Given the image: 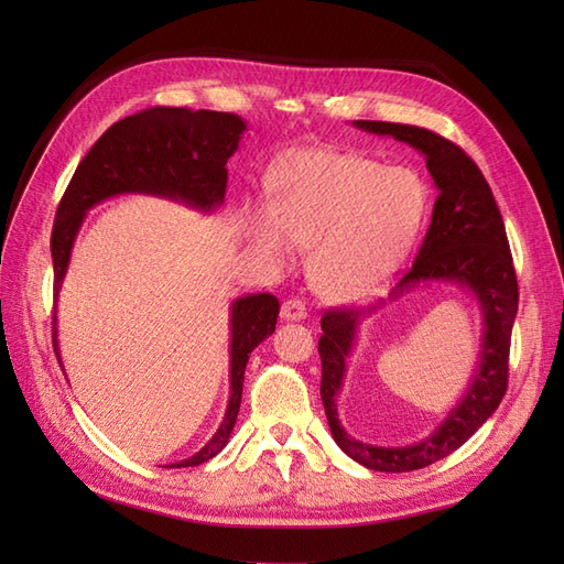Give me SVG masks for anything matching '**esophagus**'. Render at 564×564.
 <instances>
[{
    "mask_svg": "<svg viewBox=\"0 0 564 564\" xmlns=\"http://www.w3.org/2000/svg\"><path fill=\"white\" fill-rule=\"evenodd\" d=\"M282 317L286 322H301L308 317V308H305V303L301 299H289L282 303Z\"/></svg>",
    "mask_w": 564,
    "mask_h": 564,
    "instance_id": "esophagus-1",
    "label": "esophagus"
}]
</instances>
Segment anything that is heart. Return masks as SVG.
I'll use <instances>...</instances> for the list:
<instances>
[{"instance_id":"heart-1","label":"heart","mask_w":564,"mask_h":564,"mask_svg":"<svg viewBox=\"0 0 564 564\" xmlns=\"http://www.w3.org/2000/svg\"><path fill=\"white\" fill-rule=\"evenodd\" d=\"M429 191L406 166L360 152L305 148L270 174V207L251 218L263 256L286 261L292 239L313 247L311 278L329 299L367 296L395 272L423 224Z\"/></svg>"}]
</instances>
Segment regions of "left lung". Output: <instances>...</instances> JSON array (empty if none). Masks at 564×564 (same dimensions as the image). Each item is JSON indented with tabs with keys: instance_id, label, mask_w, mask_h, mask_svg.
<instances>
[{
	"instance_id": "8db88e82",
	"label": "left lung",
	"mask_w": 564,
	"mask_h": 564,
	"mask_svg": "<svg viewBox=\"0 0 564 564\" xmlns=\"http://www.w3.org/2000/svg\"><path fill=\"white\" fill-rule=\"evenodd\" d=\"M352 124L369 133L392 135L423 152L425 166L437 185V199L419 256L412 268L404 270L390 296L369 308L346 305L322 315V336L317 344L322 360L319 395L336 445L352 460L381 473H409L456 452L501 404L508 388L510 334L518 315V278L497 199L482 172L464 150L435 131L412 124L371 122V119H355ZM433 279L466 285L481 303L486 329L476 377L467 395L429 438L406 448L367 446L343 431L335 412V395L343 382L345 357L356 327L388 300L399 297L419 281Z\"/></svg>"
}]
</instances>
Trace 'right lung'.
Returning a JSON list of instances; mask_svg holds the SVG:
<instances>
[{
  "label": "right lung",
  "instance_id": "right-lung-1",
  "mask_svg": "<svg viewBox=\"0 0 564 564\" xmlns=\"http://www.w3.org/2000/svg\"><path fill=\"white\" fill-rule=\"evenodd\" d=\"M247 124L232 112L148 108L119 119L87 152L58 204L51 259H54V299L61 284L84 214L94 204L122 193H145L185 202L212 212L224 204L228 160L240 145ZM280 301L272 294H249L230 308V400L220 429L195 456L169 468L199 466L228 445L242 402L245 369L251 350L275 332ZM54 350L56 315H54Z\"/></svg>",
  "mask_w": 564,
  "mask_h": 564
}]
</instances>
